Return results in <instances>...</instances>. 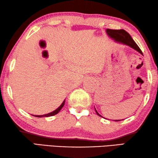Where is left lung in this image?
<instances>
[{
    "label": "left lung",
    "instance_id": "left-lung-1",
    "mask_svg": "<svg viewBox=\"0 0 158 158\" xmlns=\"http://www.w3.org/2000/svg\"><path fill=\"white\" fill-rule=\"evenodd\" d=\"M106 32H107V34L109 35L110 38H112L113 39H114L116 42L121 43L123 44H125V45L130 46V47L132 48L135 50L138 51L139 53L141 54V55H143L141 49L139 48V47L137 45H136V43L134 42V40L132 39V38L131 37V35L129 34L126 31L123 29L114 30V29H109V28H108V29H106ZM95 110H96V109H95ZM96 113L98 115L100 116V117H102V115H99V113H97V110H96ZM115 121H120V120H117Z\"/></svg>",
    "mask_w": 158,
    "mask_h": 158
}]
</instances>
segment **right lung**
Segmentation results:
<instances>
[{"instance_id":"1","label":"right lung","mask_w":158,"mask_h":158,"mask_svg":"<svg viewBox=\"0 0 158 158\" xmlns=\"http://www.w3.org/2000/svg\"><path fill=\"white\" fill-rule=\"evenodd\" d=\"M64 103H65V100L64 101L63 103H61V105L59 106L57 109H56L55 110H54L53 112L50 113H48V114H45V115H33L35 116V117H37V118H42V117H50V116H52V115H55L56 114H57V113L60 111V110L61 109L63 106H64Z\"/></svg>"}]
</instances>
